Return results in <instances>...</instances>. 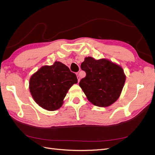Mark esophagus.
Listing matches in <instances>:
<instances>
[{"label":"esophagus","instance_id":"1","mask_svg":"<svg viewBox=\"0 0 155 155\" xmlns=\"http://www.w3.org/2000/svg\"><path fill=\"white\" fill-rule=\"evenodd\" d=\"M77 78H78V82H79V81H80V80H81V78H80L79 74H78V73H77Z\"/></svg>","mask_w":155,"mask_h":155}]
</instances>
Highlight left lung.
<instances>
[{
  "mask_svg": "<svg viewBox=\"0 0 155 155\" xmlns=\"http://www.w3.org/2000/svg\"><path fill=\"white\" fill-rule=\"evenodd\" d=\"M86 76L79 82L89 101L96 106L112 105L119 97L125 82L123 68L105 59L88 57L81 64Z\"/></svg>",
  "mask_w": 155,
  "mask_h": 155,
  "instance_id": "obj_1",
  "label": "left lung"
}]
</instances>
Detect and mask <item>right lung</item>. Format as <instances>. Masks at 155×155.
<instances>
[{"label":"right lung","instance_id":"obj_1","mask_svg":"<svg viewBox=\"0 0 155 155\" xmlns=\"http://www.w3.org/2000/svg\"><path fill=\"white\" fill-rule=\"evenodd\" d=\"M78 80L65 64L55 62L51 66H45L32 74L29 89L33 98L45 109L53 111L59 109L68 91Z\"/></svg>","mask_w":155,"mask_h":155}]
</instances>
